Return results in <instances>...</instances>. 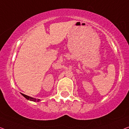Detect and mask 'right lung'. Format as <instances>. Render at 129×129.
Instances as JSON below:
<instances>
[{
	"label": "right lung",
	"mask_w": 129,
	"mask_h": 129,
	"mask_svg": "<svg viewBox=\"0 0 129 129\" xmlns=\"http://www.w3.org/2000/svg\"><path fill=\"white\" fill-rule=\"evenodd\" d=\"M21 95H22L24 98H26L27 99H28V100H30V101H34V102H36V101H38V102H39V101H40V99H37H37H36L33 98L28 96L24 95V94L21 93Z\"/></svg>",
	"instance_id": "right-lung-1"
}]
</instances>
